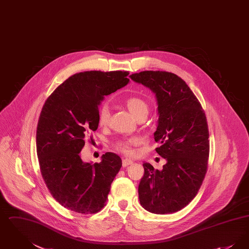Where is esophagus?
<instances>
[{
	"instance_id": "obj_1",
	"label": "esophagus",
	"mask_w": 249,
	"mask_h": 249,
	"mask_svg": "<svg viewBox=\"0 0 249 249\" xmlns=\"http://www.w3.org/2000/svg\"><path fill=\"white\" fill-rule=\"evenodd\" d=\"M130 164H132V161H131L130 160L124 159V160H122V166H123V167H127V166L130 165Z\"/></svg>"
}]
</instances>
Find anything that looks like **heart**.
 <instances>
[{"instance_id":"obj_1","label":"heart","mask_w":249,"mask_h":249,"mask_svg":"<svg viewBox=\"0 0 249 249\" xmlns=\"http://www.w3.org/2000/svg\"><path fill=\"white\" fill-rule=\"evenodd\" d=\"M125 104H126L127 108L129 109L130 114L137 120L142 119V118H146V116L148 115L149 108H148L147 103L138 96L129 97L125 101ZM109 118H110V108L107 103H105L99 108V112H98L99 123L103 126L106 125L109 120ZM138 142H139L138 138L130 137L129 139L118 141L116 142L115 146H116L117 150H119L121 153L127 155V156H131L133 154L132 146L135 145Z\"/></svg>"}]
</instances>
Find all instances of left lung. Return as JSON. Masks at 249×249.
Listing matches in <instances>:
<instances>
[{"label": "left lung", "instance_id": "1", "mask_svg": "<svg viewBox=\"0 0 249 249\" xmlns=\"http://www.w3.org/2000/svg\"><path fill=\"white\" fill-rule=\"evenodd\" d=\"M136 83L149 88L158 102L157 153L167 160L162 170L148 162L139 188V201L148 212L175 213L196 196L205 177L209 157V131L201 104L186 82L173 72L132 73Z\"/></svg>", "mask_w": 249, "mask_h": 249}]
</instances>
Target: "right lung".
Here are the masks:
<instances>
[{"label": "right lung", "instance_id": "obj_1", "mask_svg": "<svg viewBox=\"0 0 249 249\" xmlns=\"http://www.w3.org/2000/svg\"><path fill=\"white\" fill-rule=\"evenodd\" d=\"M129 71H89L70 76L42 108L36 149L43 179L63 207L95 213L105 205L122 161L107 152L99 163L84 162L85 137L98 129L99 106L105 96L129 83Z\"/></svg>", "mask_w": 249, "mask_h": 249}]
</instances>
